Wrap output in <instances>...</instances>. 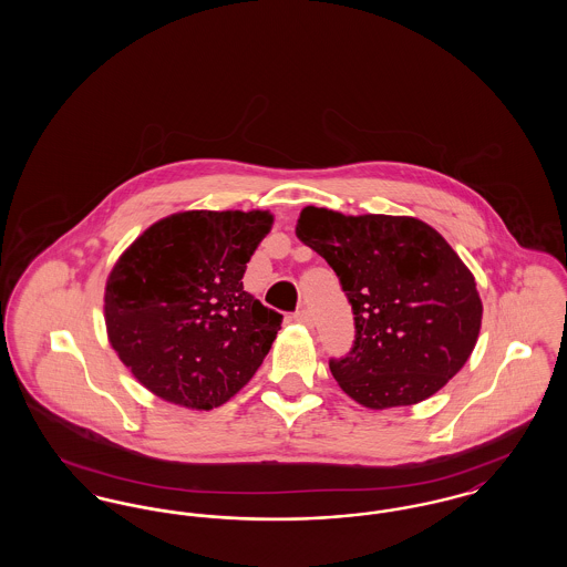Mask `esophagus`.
Returning a JSON list of instances; mask_svg holds the SVG:
<instances>
[{
	"label": "esophagus",
	"mask_w": 567,
	"mask_h": 567,
	"mask_svg": "<svg viewBox=\"0 0 567 567\" xmlns=\"http://www.w3.org/2000/svg\"><path fill=\"white\" fill-rule=\"evenodd\" d=\"M297 323L306 324V327H312V315L308 310H297L293 315Z\"/></svg>",
	"instance_id": "esophagus-1"
}]
</instances>
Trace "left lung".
I'll use <instances>...</instances> for the list:
<instances>
[{
	"label": "left lung",
	"mask_w": 567,
	"mask_h": 567,
	"mask_svg": "<svg viewBox=\"0 0 567 567\" xmlns=\"http://www.w3.org/2000/svg\"><path fill=\"white\" fill-rule=\"evenodd\" d=\"M296 234L333 268L351 301L354 347L329 370L357 404H419L465 365L483 301L474 274L432 225L306 206Z\"/></svg>",
	"instance_id": "left-lung-1"
}]
</instances>
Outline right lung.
Instances as JSON below:
<instances>
[{
  "mask_svg": "<svg viewBox=\"0 0 567 567\" xmlns=\"http://www.w3.org/2000/svg\"><path fill=\"white\" fill-rule=\"evenodd\" d=\"M270 210H187L130 244L106 280L110 347L163 402L213 410L255 377L282 315L244 291Z\"/></svg>",
  "mask_w": 567,
  "mask_h": 567,
  "instance_id": "add662e5",
  "label": "right lung"
}]
</instances>
